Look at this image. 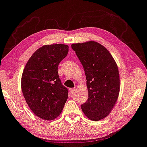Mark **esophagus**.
I'll list each match as a JSON object with an SVG mask.
<instances>
[{
    "mask_svg": "<svg viewBox=\"0 0 147 147\" xmlns=\"http://www.w3.org/2000/svg\"><path fill=\"white\" fill-rule=\"evenodd\" d=\"M75 90H76V88H70L69 89L70 92H71V94H73L74 92H75Z\"/></svg>",
    "mask_w": 147,
    "mask_h": 147,
    "instance_id": "34e87169",
    "label": "esophagus"
}]
</instances>
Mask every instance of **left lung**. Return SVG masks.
<instances>
[{"label": "left lung", "instance_id": "1", "mask_svg": "<svg viewBox=\"0 0 147 147\" xmlns=\"http://www.w3.org/2000/svg\"><path fill=\"white\" fill-rule=\"evenodd\" d=\"M75 51L84 68L88 90V100L81 109L90 119H104L109 115L119 93V71L108 49L96 41L74 43Z\"/></svg>", "mask_w": 147, "mask_h": 147}]
</instances>
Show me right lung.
<instances>
[{
  "label": "right lung",
  "mask_w": 147,
  "mask_h": 147,
  "mask_svg": "<svg viewBox=\"0 0 147 147\" xmlns=\"http://www.w3.org/2000/svg\"><path fill=\"white\" fill-rule=\"evenodd\" d=\"M69 46L46 45L31 56L22 76L21 87L28 106L35 115L45 120L56 118L68 98L61 83L58 65L67 55Z\"/></svg>",
  "instance_id": "obj_1"
}]
</instances>
